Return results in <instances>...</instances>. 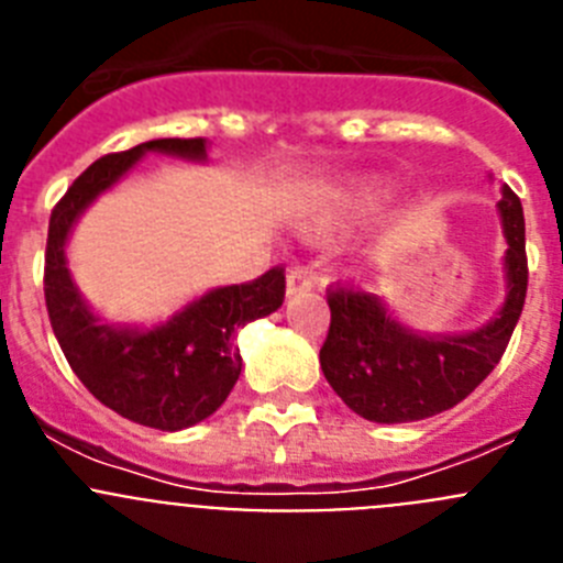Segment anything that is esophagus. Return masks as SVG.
Segmentation results:
<instances>
[{
    "label": "esophagus",
    "instance_id": "obj_1",
    "mask_svg": "<svg viewBox=\"0 0 563 563\" xmlns=\"http://www.w3.org/2000/svg\"><path fill=\"white\" fill-rule=\"evenodd\" d=\"M312 287H316V278L307 271H301V267H292V271L287 273V298L312 290Z\"/></svg>",
    "mask_w": 563,
    "mask_h": 563
}]
</instances>
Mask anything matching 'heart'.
Segmentation results:
<instances>
[{
    "label": "heart",
    "mask_w": 563,
    "mask_h": 563,
    "mask_svg": "<svg viewBox=\"0 0 563 563\" xmlns=\"http://www.w3.org/2000/svg\"><path fill=\"white\" fill-rule=\"evenodd\" d=\"M386 188L389 186L380 177H350L335 186L318 188L301 213V228L310 236H330L338 228L369 211L386 194Z\"/></svg>",
    "instance_id": "1"
}]
</instances>
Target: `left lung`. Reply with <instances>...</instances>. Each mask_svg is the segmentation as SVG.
I'll use <instances>...</instances> for the list:
<instances>
[{
	"label": "left lung",
	"mask_w": 563,
	"mask_h": 563,
	"mask_svg": "<svg viewBox=\"0 0 563 563\" xmlns=\"http://www.w3.org/2000/svg\"><path fill=\"white\" fill-rule=\"evenodd\" d=\"M505 301L467 332H420L402 324L375 292L330 290L332 321L321 369L335 395L369 422H415L454 409L494 372L519 324L527 296L525 211L507 186L499 200Z\"/></svg>",
	"instance_id": "8db88e82"
}]
</instances>
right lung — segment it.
<instances>
[{
  "mask_svg": "<svg viewBox=\"0 0 563 563\" xmlns=\"http://www.w3.org/2000/svg\"><path fill=\"white\" fill-rule=\"evenodd\" d=\"M146 154L206 163L208 143L157 137L92 163L49 217L44 298L64 357L103 406L148 429L183 431L208 420L231 395L242 372L236 332L282 307L285 271L273 267L251 285L213 287L152 327L98 316L73 282L67 242L84 211Z\"/></svg>",
  "mask_w": 563,
  "mask_h": 563,
  "instance_id": "1",
  "label": "right lung"
}]
</instances>
